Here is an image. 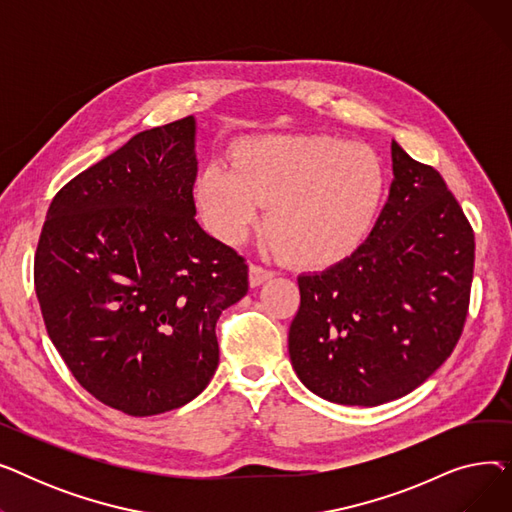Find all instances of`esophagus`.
Wrapping results in <instances>:
<instances>
[{
    "label": "esophagus",
    "mask_w": 512,
    "mask_h": 512,
    "mask_svg": "<svg viewBox=\"0 0 512 512\" xmlns=\"http://www.w3.org/2000/svg\"><path fill=\"white\" fill-rule=\"evenodd\" d=\"M274 276H276V272L267 270V267H261V265H251V267H249V284H251L253 288L261 286L263 282H267V280L274 278Z\"/></svg>",
    "instance_id": "obj_1"
}]
</instances>
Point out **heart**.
I'll use <instances>...</instances> for the list:
<instances>
[{
	"label": "heart",
	"instance_id": "1",
	"mask_svg": "<svg viewBox=\"0 0 512 512\" xmlns=\"http://www.w3.org/2000/svg\"><path fill=\"white\" fill-rule=\"evenodd\" d=\"M384 195L382 157L334 137L259 139L236 168L211 161L197 180V203L215 236L238 245L270 203V249L305 270L353 257L378 220Z\"/></svg>",
	"mask_w": 512,
	"mask_h": 512
}]
</instances>
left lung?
I'll return each mask as SVG.
<instances>
[{"label":"left lung","instance_id":"obj_1","mask_svg":"<svg viewBox=\"0 0 512 512\" xmlns=\"http://www.w3.org/2000/svg\"><path fill=\"white\" fill-rule=\"evenodd\" d=\"M388 203L361 249L299 276L294 373L336 405L378 407L419 388L461 338L475 236L440 172L392 141Z\"/></svg>","mask_w":512,"mask_h":512}]
</instances>
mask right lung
<instances>
[{"label": "right lung", "instance_id": "1", "mask_svg": "<svg viewBox=\"0 0 512 512\" xmlns=\"http://www.w3.org/2000/svg\"><path fill=\"white\" fill-rule=\"evenodd\" d=\"M197 120L132 137L53 197L35 255L47 334L76 382L132 417L199 396L220 363L215 321L249 267L195 220Z\"/></svg>", "mask_w": 512, "mask_h": 512}]
</instances>
